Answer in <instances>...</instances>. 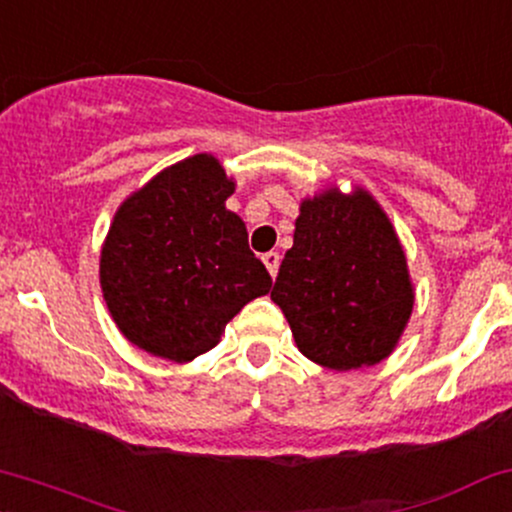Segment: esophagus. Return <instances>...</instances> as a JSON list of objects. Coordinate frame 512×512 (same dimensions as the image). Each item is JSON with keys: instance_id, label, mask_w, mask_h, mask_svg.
Segmentation results:
<instances>
[{"instance_id": "1", "label": "esophagus", "mask_w": 512, "mask_h": 512, "mask_svg": "<svg viewBox=\"0 0 512 512\" xmlns=\"http://www.w3.org/2000/svg\"><path fill=\"white\" fill-rule=\"evenodd\" d=\"M262 262H265L267 272L272 274V277H277L279 262H282V257H279V252H265V255H262Z\"/></svg>"}]
</instances>
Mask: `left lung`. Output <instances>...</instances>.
Instances as JSON below:
<instances>
[{
  "mask_svg": "<svg viewBox=\"0 0 512 512\" xmlns=\"http://www.w3.org/2000/svg\"><path fill=\"white\" fill-rule=\"evenodd\" d=\"M272 301L320 367H374L396 350L415 291L396 228L367 189L328 187L301 201Z\"/></svg>",
  "mask_w": 512,
  "mask_h": 512,
  "instance_id": "left-lung-1",
  "label": "left lung"
}]
</instances>
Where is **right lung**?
<instances>
[{"mask_svg": "<svg viewBox=\"0 0 512 512\" xmlns=\"http://www.w3.org/2000/svg\"><path fill=\"white\" fill-rule=\"evenodd\" d=\"M233 192L221 162L199 153L157 172L116 211L101 245V294L123 338L148 355L192 362L272 289L243 218L226 209Z\"/></svg>", "mask_w": 512, "mask_h": 512, "instance_id": "obj_1", "label": "right lung"}]
</instances>
